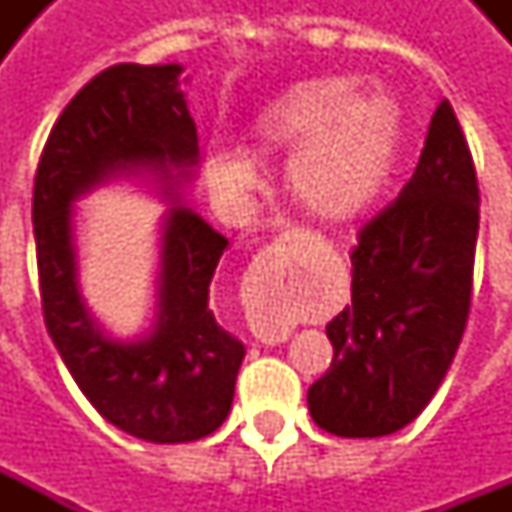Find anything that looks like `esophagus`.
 <instances>
[{"instance_id": "esophagus-1", "label": "esophagus", "mask_w": 512, "mask_h": 512, "mask_svg": "<svg viewBox=\"0 0 512 512\" xmlns=\"http://www.w3.org/2000/svg\"><path fill=\"white\" fill-rule=\"evenodd\" d=\"M290 238H307V241H312L310 235L299 233V230H293V233H290ZM260 332L266 334V337H271V340H285V337H288V332H268L266 326H260Z\"/></svg>"}]
</instances>
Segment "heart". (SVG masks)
<instances>
[{"mask_svg": "<svg viewBox=\"0 0 512 512\" xmlns=\"http://www.w3.org/2000/svg\"><path fill=\"white\" fill-rule=\"evenodd\" d=\"M356 76H321L288 84L260 106L249 134L260 150H290L285 178L312 216L345 222L367 211L400 156L403 106L381 84ZM208 178L224 194L255 186L257 169L241 153H213Z\"/></svg>", "mask_w": 512, "mask_h": 512, "instance_id": "heart-1", "label": "heart"}]
</instances>
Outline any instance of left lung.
<instances>
[{"label":"left lung","instance_id":"8db88e82","mask_svg":"<svg viewBox=\"0 0 512 512\" xmlns=\"http://www.w3.org/2000/svg\"><path fill=\"white\" fill-rule=\"evenodd\" d=\"M477 230L472 153L441 101L411 180L359 230L351 304L326 326L332 367L307 392L318 428L378 439L422 414L466 329Z\"/></svg>","mask_w":512,"mask_h":512}]
</instances>
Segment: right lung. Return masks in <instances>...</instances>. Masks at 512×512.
Here are the masks:
<instances>
[{"label":"right lung","mask_w":512,"mask_h":512,"mask_svg":"<svg viewBox=\"0 0 512 512\" xmlns=\"http://www.w3.org/2000/svg\"><path fill=\"white\" fill-rule=\"evenodd\" d=\"M183 65H112L54 123L32 194L43 318L62 362L95 411L134 439L183 444L222 425L246 348L208 307L227 238L180 191L197 175V126ZM142 177L168 200L157 312L147 333L120 341L81 296L72 202L112 179Z\"/></svg>","instance_id":"obj_1"}]
</instances>
